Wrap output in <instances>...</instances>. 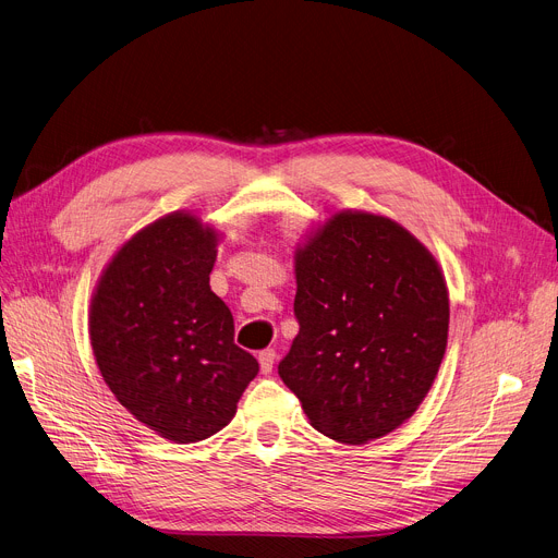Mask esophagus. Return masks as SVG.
Listing matches in <instances>:
<instances>
[{"instance_id": "1", "label": "esophagus", "mask_w": 558, "mask_h": 558, "mask_svg": "<svg viewBox=\"0 0 558 558\" xmlns=\"http://www.w3.org/2000/svg\"><path fill=\"white\" fill-rule=\"evenodd\" d=\"M257 359H259V369H263L265 375H269L276 363V350H263Z\"/></svg>"}]
</instances>
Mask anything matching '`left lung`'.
I'll return each mask as SVG.
<instances>
[{
	"mask_svg": "<svg viewBox=\"0 0 558 558\" xmlns=\"http://www.w3.org/2000/svg\"><path fill=\"white\" fill-rule=\"evenodd\" d=\"M301 331L278 375L310 424L343 444L411 420L449 341V289L433 253L399 221L337 210L293 251Z\"/></svg>",
	"mask_w": 558,
	"mask_h": 558,
	"instance_id": "left-lung-1",
	"label": "left lung"
}]
</instances>
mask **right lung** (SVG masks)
Here are the masks:
<instances>
[{
  "instance_id": "1",
  "label": "right lung",
  "mask_w": 558,
  "mask_h": 558,
  "mask_svg": "<svg viewBox=\"0 0 558 558\" xmlns=\"http://www.w3.org/2000/svg\"><path fill=\"white\" fill-rule=\"evenodd\" d=\"M219 240L195 213H168L111 255L92 293L89 341L105 384L174 444L225 428L259 369L233 343V314L208 282Z\"/></svg>"
}]
</instances>
